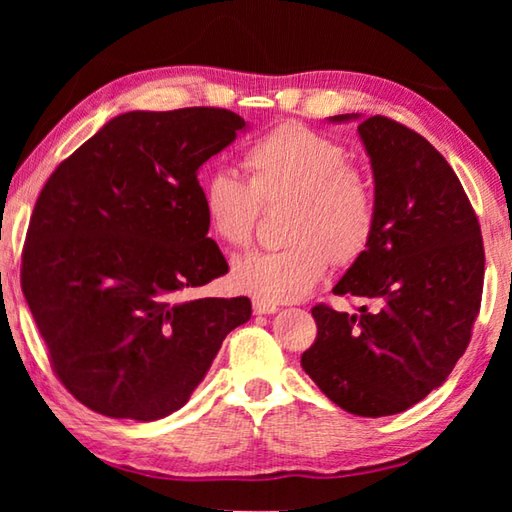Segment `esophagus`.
Returning a JSON list of instances; mask_svg holds the SVG:
<instances>
[{"label": "esophagus", "mask_w": 512, "mask_h": 512, "mask_svg": "<svg viewBox=\"0 0 512 512\" xmlns=\"http://www.w3.org/2000/svg\"><path fill=\"white\" fill-rule=\"evenodd\" d=\"M253 310L255 314H275L279 310L277 303H270L264 299H253Z\"/></svg>", "instance_id": "1"}]
</instances>
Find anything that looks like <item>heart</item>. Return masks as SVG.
<instances>
[{
    "label": "heart",
    "mask_w": 512,
    "mask_h": 512,
    "mask_svg": "<svg viewBox=\"0 0 512 512\" xmlns=\"http://www.w3.org/2000/svg\"><path fill=\"white\" fill-rule=\"evenodd\" d=\"M248 180L213 171L204 180V215L228 248L253 242L262 206L290 202L279 250L235 259L233 286L270 303L306 297L336 264L361 257L376 231V191L369 173L347 160V149L297 123L275 127L244 151Z\"/></svg>",
    "instance_id": "heart-1"
}]
</instances>
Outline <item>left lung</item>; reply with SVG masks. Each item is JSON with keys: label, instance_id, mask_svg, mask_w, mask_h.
Here are the masks:
<instances>
[{"label": "left lung", "instance_id": "left-lung-1", "mask_svg": "<svg viewBox=\"0 0 512 512\" xmlns=\"http://www.w3.org/2000/svg\"><path fill=\"white\" fill-rule=\"evenodd\" d=\"M358 134L372 160L376 231L334 295L369 306H314L317 339L301 367L341 409L380 418L427 398L464 354L482 303L484 244L458 176L427 138L387 116L365 118Z\"/></svg>", "mask_w": 512, "mask_h": 512}]
</instances>
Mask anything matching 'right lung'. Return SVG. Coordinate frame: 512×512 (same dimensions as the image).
Returning a JSON list of instances; mask_svg holds the SVG:
<instances>
[{"label":"right lung","mask_w":512,"mask_h":512,"mask_svg":"<svg viewBox=\"0 0 512 512\" xmlns=\"http://www.w3.org/2000/svg\"><path fill=\"white\" fill-rule=\"evenodd\" d=\"M246 123L220 107L127 112L52 171L30 215L21 290L70 394L110 418L180 409L250 299L180 301L228 273L198 169Z\"/></svg>","instance_id":"1"}]
</instances>
